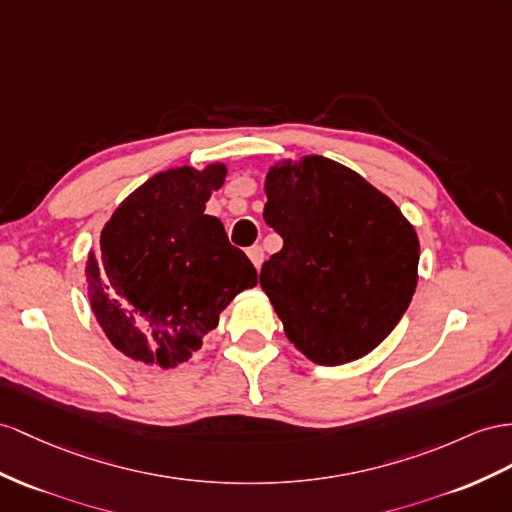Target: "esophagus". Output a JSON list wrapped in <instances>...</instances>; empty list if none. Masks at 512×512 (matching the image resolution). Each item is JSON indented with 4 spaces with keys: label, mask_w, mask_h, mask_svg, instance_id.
Segmentation results:
<instances>
[{
    "label": "esophagus",
    "mask_w": 512,
    "mask_h": 512,
    "mask_svg": "<svg viewBox=\"0 0 512 512\" xmlns=\"http://www.w3.org/2000/svg\"><path fill=\"white\" fill-rule=\"evenodd\" d=\"M248 257H251L253 266L259 270V268H261V264H264V248H261L259 244L251 246V248H248Z\"/></svg>",
    "instance_id": "obj_1"
}]
</instances>
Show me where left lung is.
I'll list each match as a JSON object with an SVG mask.
<instances>
[{
  "instance_id": "obj_1",
  "label": "left lung",
  "mask_w": 512,
  "mask_h": 512,
  "mask_svg": "<svg viewBox=\"0 0 512 512\" xmlns=\"http://www.w3.org/2000/svg\"><path fill=\"white\" fill-rule=\"evenodd\" d=\"M266 196L264 220L283 248L264 261L259 283L287 339L320 365L368 355L415 292L411 222L355 170L320 155L272 166Z\"/></svg>"
}]
</instances>
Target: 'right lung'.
<instances>
[{
	"label": "right lung",
	"mask_w": 512,
	"mask_h": 512,
	"mask_svg": "<svg viewBox=\"0 0 512 512\" xmlns=\"http://www.w3.org/2000/svg\"><path fill=\"white\" fill-rule=\"evenodd\" d=\"M227 168L157 173L116 207L86 264L90 307L123 355L175 368L218 326L220 311L257 285V270L222 222L205 214Z\"/></svg>",
	"instance_id": "obj_1"
}]
</instances>
